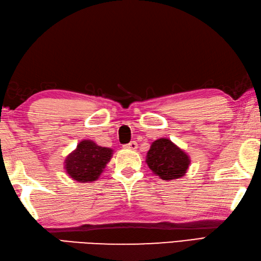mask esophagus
<instances>
[{
  "instance_id": "34e87169",
  "label": "esophagus",
  "mask_w": 261,
  "mask_h": 261,
  "mask_svg": "<svg viewBox=\"0 0 261 261\" xmlns=\"http://www.w3.org/2000/svg\"><path fill=\"white\" fill-rule=\"evenodd\" d=\"M124 148L129 149V150H136L137 148H138V145H137L136 141H131V143L124 145Z\"/></svg>"
}]
</instances>
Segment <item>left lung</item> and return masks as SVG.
Returning <instances> with one entry per match:
<instances>
[{
	"label": "left lung",
	"instance_id": "left-lung-1",
	"mask_svg": "<svg viewBox=\"0 0 261 261\" xmlns=\"http://www.w3.org/2000/svg\"><path fill=\"white\" fill-rule=\"evenodd\" d=\"M146 163L154 174L163 180L182 178L191 165V158L169 138L154 140L146 155Z\"/></svg>",
	"mask_w": 261,
	"mask_h": 261
}]
</instances>
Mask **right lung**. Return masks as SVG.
I'll use <instances>...</instances> for the list:
<instances>
[{
  "label": "right lung",
  "instance_id": "obj_1",
  "mask_svg": "<svg viewBox=\"0 0 261 261\" xmlns=\"http://www.w3.org/2000/svg\"><path fill=\"white\" fill-rule=\"evenodd\" d=\"M113 154L114 150L112 148L99 146L91 139H84L66 156L64 169L67 176L75 181L93 182L105 171Z\"/></svg>",
  "mask_w": 261,
  "mask_h": 261
}]
</instances>
